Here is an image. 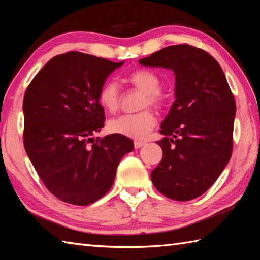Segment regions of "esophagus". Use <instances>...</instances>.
Listing matches in <instances>:
<instances>
[{
    "label": "esophagus",
    "instance_id": "esophagus-1",
    "mask_svg": "<svg viewBox=\"0 0 260 260\" xmlns=\"http://www.w3.org/2000/svg\"><path fill=\"white\" fill-rule=\"evenodd\" d=\"M145 143L144 142H140V141H135L134 142V147L135 148H141L142 146H144Z\"/></svg>",
    "mask_w": 260,
    "mask_h": 260
}]
</instances>
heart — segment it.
Instances as JSON below:
<instances>
[{"mask_svg": "<svg viewBox=\"0 0 260 260\" xmlns=\"http://www.w3.org/2000/svg\"><path fill=\"white\" fill-rule=\"evenodd\" d=\"M127 81L136 89L144 92L141 107L147 106L161 107L164 97L159 91L161 79L150 70L139 69L127 77ZM98 101L102 106L109 113H115L120 105L119 87L115 81H106L99 90ZM156 125V117L151 110H143L137 114L123 115L108 121V129L114 134L123 135L129 139L143 140Z\"/></svg>", "mask_w": 260, "mask_h": 260, "instance_id": "b5f03b06", "label": "heart"}]
</instances>
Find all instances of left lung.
<instances>
[{"label": "left lung", "instance_id": "1", "mask_svg": "<svg viewBox=\"0 0 260 260\" xmlns=\"http://www.w3.org/2000/svg\"><path fill=\"white\" fill-rule=\"evenodd\" d=\"M139 62L175 75V101L157 142L163 157L152 171V182L172 200H192L217 181L233 154L234 95L222 68L202 49L170 46Z\"/></svg>", "mask_w": 260, "mask_h": 260}]
</instances>
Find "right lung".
Wrapping results in <instances>:
<instances>
[{
    "label": "right lung",
    "instance_id": "right-lung-1",
    "mask_svg": "<svg viewBox=\"0 0 260 260\" xmlns=\"http://www.w3.org/2000/svg\"><path fill=\"white\" fill-rule=\"evenodd\" d=\"M124 61L82 52L53 57L23 99L25 152L47 189L59 200L88 206L112 187L121 157L134 143L123 135L91 137L104 127L99 90Z\"/></svg>",
    "mask_w": 260,
    "mask_h": 260
}]
</instances>
